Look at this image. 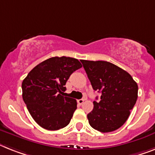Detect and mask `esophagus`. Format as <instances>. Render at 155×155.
<instances>
[{
    "label": "esophagus",
    "mask_w": 155,
    "mask_h": 155,
    "mask_svg": "<svg viewBox=\"0 0 155 155\" xmlns=\"http://www.w3.org/2000/svg\"><path fill=\"white\" fill-rule=\"evenodd\" d=\"M84 101H85V99H79L78 100V104L81 105V104H82L84 103Z\"/></svg>",
    "instance_id": "1"
}]
</instances>
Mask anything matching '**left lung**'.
Instances as JSON below:
<instances>
[{"label": "left lung", "instance_id": "left-lung-1", "mask_svg": "<svg viewBox=\"0 0 155 155\" xmlns=\"http://www.w3.org/2000/svg\"><path fill=\"white\" fill-rule=\"evenodd\" d=\"M99 102L87 115L90 126L101 132L116 131L124 125L138 98V85L128 73L106 61L81 60Z\"/></svg>", "mask_w": 155, "mask_h": 155}]
</instances>
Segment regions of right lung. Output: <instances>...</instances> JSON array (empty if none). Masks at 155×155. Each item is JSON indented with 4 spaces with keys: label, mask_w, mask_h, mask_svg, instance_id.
<instances>
[{
    "label": "right lung",
    "mask_w": 155,
    "mask_h": 155,
    "mask_svg": "<svg viewBox=\"0 0 155 155\" xmlns=\"http://www.w3.org/2000/svg\"><path fill=\"white\" fill-rule=\"evenodd\" d=\"M81 67L74 58H50L34 67L24 79L23 100L34 120L43 128L56 131L70 124L77 101L64 97L63 92L70 75Z\"/></svg>",
    "instance_id": "1"
}]
</instances>
